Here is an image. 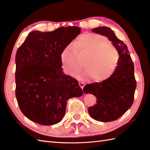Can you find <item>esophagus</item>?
<instances>
[{"mask_svg":"<svg viewBox=\"0 0 150 150\" xmlns=\"http://www.w3.org/2000/svg\"><path fill=\"white\" fill-rule=\"evenodd\" d=\"M79 86H80V87L82 88V89H83V87H84V86H85V84H84V83H83V82H79Z\"/></svg>","mask_w":150,"mask_h":150,"instance_id":"obj_1","label":"esophagus"}]
</instances>
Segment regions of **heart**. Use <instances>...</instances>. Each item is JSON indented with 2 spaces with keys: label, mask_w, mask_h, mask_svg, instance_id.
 <instances>
[{
  "label": "heart",
  "mask_w": 150,
  "mask_h": 150,
  "mask_svg": "<svg viewBox=\"0 0 150 150\" xmlns=\"http://www.w3.org/2000/svg\"><path fill=\"white\" fill-rule=\"evenodd\" d=\"M61 61L64 72L76 77L83 67L86 70L78 76L80 80L94 79L95 82L105 81L117 69L119 54L105 37L93 33H83L73 44H69L61 53Z\"/></svg>",
  "instance_id": "b5f03b06"
}]
</instances>
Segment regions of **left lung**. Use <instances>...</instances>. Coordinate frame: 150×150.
Instances as JSON below:
<instances>
[{
  "label": "left lung",
  "instance_id": "1",
  "mask_svg": "<svg viewBox=\"0 0 150 150\" xmlns=\"http://www.w3.org/2000/svg\"><path fill=\"white\" fill-rule=\"evenodd\" d=\"M92 31L108 37L120 57L117 69L110 79L87 84L83 89L84 93L92 94L97 98L96 104L88 108L90 116L97 121L112 122L120 118L132 105L136 88L134 67L127 45L112 29L100 26Z\"/></svg>",
  "mask_w": 150,
  "mask_h": 150
}]
</instances>
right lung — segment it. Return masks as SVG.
Returning a JSON list of instances; mask_svg holds the SVG:
<instances>
[{
  "mask_svg": "<svg viewBox=\"0 0 150 150\" xmlns=\"http://www.w3.org/2000/svg\"><path fill=\"white\" fill-rule=\"evenodd\" d=\"M78 26L52 32H30L18 48L16 62V97L21 112L30 120L44 125L57 124L66 112L69 98L83 91L76 79L65 75L61 53L79 35Z\"/></svg>",
  "mask_w": 150,
  "mask_h": 150,
  "instance_id": "add662e5",
  "label": "right lung"
}]
</instances>
